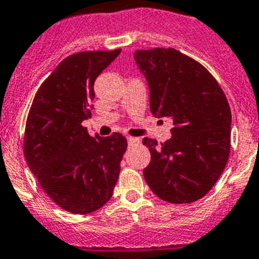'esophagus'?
I'll use <instances>...</instances> for the list:
<instances>
[{"instance_id": "esophagus-1", "label": "esophagus", "mask_w": 259, "mask_h": 259, "mask_svg": "<svg viewBox=\"0 0 259 259\" xmlns=\"http://www.w3.org/2000/svg\"><path fill=\"white\" fill-rule=\"evenodd\" d=\"M127 142L130 146L137 145V144H140V139H137V137H127Z\"/></svg>"}]
</instances>
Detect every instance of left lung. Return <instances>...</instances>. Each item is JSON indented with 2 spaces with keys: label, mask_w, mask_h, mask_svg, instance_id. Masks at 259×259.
Masks as SVG:
<instances>
[{
  "label": "left lung",
  "mask_w": 259,
  "mask_h": 259,
  "mask_svg": "<svg viewBox=\"0 0 259 259\" xmlns=\"http://www.w3.org/2000/svg\"><path fill=\"white\" fill-rule=\"evenodd\" d=\"M134 58L148 82L153 115L173 122L164 144L142 141L151 154L145 181L162 200L193 203L214 186L229 159L226 96L201 64L177 50H137Z\"/></svg>",
  "instance_id": "8db88e82"
}]
</instances>
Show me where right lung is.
<instances>
[{"instance_id":"right-lung-1","label":"right lung","mask_w":259,"mask_h":259,"mask_svg":"<svg viewBox=\"0 0 259 259\" xmlns=\"http://www.w3.org/2000/svg\"><path fill=\"white\" fill-rule=\"evenodd\" d=\"M78 52L64 59L33 99L24 135V156L45 193L63 209L87 214L113 195L127 140L120 134L90 136L94 83L120 54Z\"/></svg>"}]
</instances>
